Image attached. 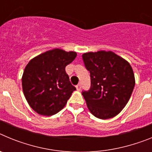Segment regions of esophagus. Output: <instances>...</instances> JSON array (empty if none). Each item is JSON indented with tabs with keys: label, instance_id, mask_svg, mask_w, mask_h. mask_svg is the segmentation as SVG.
Returning <instances> with one entry per match:
<instances>
[{
	"label": "esophagus",
	"instance_id": "esophagus-1",
	"mask_svg": "<svg viewBox=\"0 0 152 152\" xmlns=\"http://www.w3.org/2000/svg\"><path fill=\"white\" fill-rule=\"evenodd\" d=\"M76 88H77V91H80V90L81 89V85H80V84H77V85L76 86Z\"/></svg>",
	"mask_w": 152,
	"mask_h": 152
}]
</instances>
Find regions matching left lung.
Instances as JSON below:
<instances>
[{
    "label": "left lung",
    "instance_id": "8db88e82",
    "mask_svg": "<svg viewBox=\"0 0 152 152\" xmlns=\"http://www.w3.org/2000/svg\"><path fill=\"white\" fill-rule=\"evenodd\" d=\"M82 58L91 74V89L82 92L88 110L101 119L116 116L126 107L135 87L131 65L111 51L86 52Z\"/></svg>",
    "mask_w": 152,
    "mask_h": 152
}]
</instances>
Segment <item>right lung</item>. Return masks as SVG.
I'll use <instances>...</instances> for the list:
<instances>
[{"mask_svg":"<svg viewBox=\"0 0 152 152\" xmlns=\"http://www.w3.org/2000/svg\"><path fill=\"white\" fill-rule=\"evenodd\" d=\"M77 56L75 52L60 49L42 53L26 64L22 76L24 96L37 113L50 116L61 110L76 90L65 67Z\"/></svg>","mask_w":152,"mask_h":152,"instance_id":"obj_1","label":"right lung"}]
</instances>
